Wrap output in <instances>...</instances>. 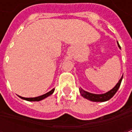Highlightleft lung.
Segmentation results:
<instances>
[{
	"label": "left lung",
	"mask_w": 132,
	"mask_h": 132,
	"mask_svg": "<svg viewBox=\"0 0 132 132\" xmlns=\"http://www.w3.org/2000/svg\"><path fill=\"white\" fill-rule=\"evenodd\" d=\"M118 46L120 48L119 44H118ZM122 78H123V76H122V78H120V80H119V82L117 83V85L114 87L110 91H108V93H104V94H93V93L83 90L82 88L79 89V91H80V95L83 97H85V98L89 100H91V101H93V102H105V101L109 100L110 98L113 97L114 94L117 93V91L118 90L119 86H120V84H121V82H122Z\"/></svg>",
	"instance_id": "8db88e82"
}]
</instances>
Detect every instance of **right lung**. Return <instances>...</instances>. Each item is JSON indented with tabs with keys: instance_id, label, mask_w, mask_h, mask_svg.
I'll use <instances>...</instances> for the list:
<instances>
[{
	"instance_id": "right-lung-1",
	"label": "right lung",
	"mask_w": 132,
	"mask_h": 132,
	"mask_svg": "<svg viewBox=\"0 0 132 132\" xmlns=\"http://www.w3.org/2000/svg\"><path fill=\"white\" fill-rule=\"evenodd\" d=\"M54 89H52L51 91L48 92V93H46V94L42 95H41V96H39V97H21V96H20V97L22 98V99L27 100V101H39V100H42L46 98V97H48V96H49V95H51L54 93Z\"/></svg>"
}]
</instances>
